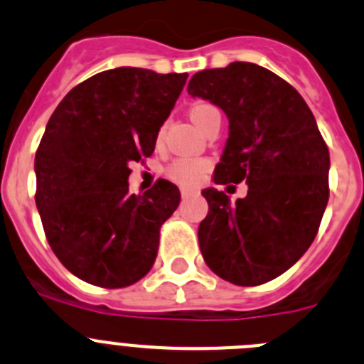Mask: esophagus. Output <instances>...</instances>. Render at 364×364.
Wrapping results in <instances>:
<instances>
[{"label": "esophagus", "instance_id": "34e87169", "mask_svg": "<svg viewBox=\"0 0 364 364\" xmlns=\"http://www.w3.org/2000/svg\"><path fill=\"white\" fill-rule=\"evenodd\" d=\"M190 196H192V192H190V190H181V198L183 199H188Z\"/></svg>", "mask_w": 364, "mask_h": 364}]
</instances>
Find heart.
Segmentation results:
<instances>
[{"label":"heart","mask_w":364,"mask_h":364,"mask_svg":"<svg viewBox=\"0 0 364 364\" xmlns=\"http://www.w3.org/2000/svg\"><path fill=\"white\" fill-rule=\"evenodd\" d=\"M190 118L199 129H205L206 124L212 120L213 117H220L219 109L215 105L210 104V102H196V104L190 107L188 111ZM210 163L205 159H190V158H181L176 159L171 166H168V178L174 179L176 183H179L181 186H198L203 181L205 174L208 172Z\"/></svg>","instance_id":"obj_1"}]
</instances>
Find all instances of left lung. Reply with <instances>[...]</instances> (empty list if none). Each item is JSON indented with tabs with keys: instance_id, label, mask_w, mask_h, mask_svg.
Returning a JSON list of instances; mask_svg holds the SVG:
<instances>
[{
	"instance_id": "1",
	"label": "left lung",
	"mask_w": 364,
	"mask_h": 364,
	"mask_svg": "<svg viewBox=\"0 0 364 364\" xmlns=\"http://www.w3.org/2000/svg\"><path fill=\"white\" fill-rule=\"evenodd\" d=\"M188 95L219 105L230 120L213 183H247V196L235 203L203 190V259L226 282L266 284L298 262L318 233L328 203L327 144L300 93L259 64L199 71Z\"/></svg>"
}]
</instances>
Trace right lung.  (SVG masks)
<instances>
[{
    "label": "right lung",
    "instance_id": "add662e5",
    "mask_svg": "<svg viewBox=\"0 0 364 364\" xmlns=\"http://www.w3.org/2000/svg\"><path fill=\"white\" fill-rule=\"evenodd\" d=\"M186 77L102 71L75 86L50 117L36 152V205L55 257L87 284L120 289L154 264L159 228L181 196L166 179L134 196L129 165L154 152Z\"/></svg>",
    "mask_w": 364,
    "mask_h": 364
}]
</instances>
